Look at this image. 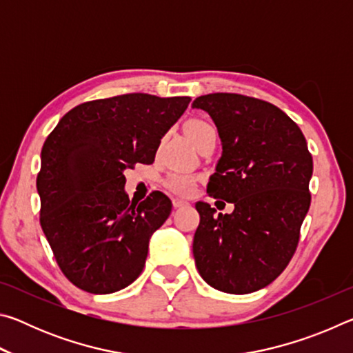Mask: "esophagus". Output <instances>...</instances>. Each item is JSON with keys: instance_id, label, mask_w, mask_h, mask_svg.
Here are the masks:
<instances>
[{"instance_id": "esophagus-1", "label": "esophagus", "mask_w": 353, "mask_h": 353, "mask_svg": "<svg viewBox=\"0 0 353 353\" xmlns=\"http://www.w3.org/2000/svg\"><path fill=\"white\" fill-rule=\"evenodd\" d=\"M172 205H174L176 208H179V207L188 205V202L185 201V199H181V198H174V199H172Z\"/></svg>"}]
</instances>
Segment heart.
<instances>
[{
	"label": "heart",
	"instance_id": "1",
	"mask_svg": "<svg viewBox=\"0 0 353 353\" xmlns=\"http://www.w3.org/2000/svg\"><path fill=\"white\" fill-rule=\"evenodd\" d=\"M185 132L190 137V140L198 146L208 134L216 132V129L208 121H204V119H191V121L187 123V126H185ZM165 183L174 193L190 194L196 187V177L187 174V172H171L166 177Z\"/></svg>",
	"mask_w": 353,
	"mask_h": 353
}]
</instances>
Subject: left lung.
Masks as SVG:
<instances>
[{
	"instance_id": "left-lung-1",
	"label": "left lung",
	"mask_w": 353,
	"mask_h": 353,
	"mask_svg": "<svg viewBox=\"0 0 353 353\" xmlns=\"http://www.w3.org/2000/svg\"><path fill=\"white\" fill-rule=\"evenodd\" d=\"M193 107L212 117L223 143L207 193L235 207L223 214L196 202V268L214 290L248 294L274 282L296 252L312 202V154L297 124L266 101L210 93Z\"/></svg>"
}]
</instances>
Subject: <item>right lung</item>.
I'll return each instance as SVG.
<instances>
[{"mask_svg": "<svg viewBox=\"0 0 353 353\" xmlns=\"http://www.w3.org/2000/svg\"><path fill=\"white\" fill-rule=\"evenodd\" d=\"M190 101L148 93L88 101L65 113L48 135L37 174L40 225L77 288L110 294L141 274L149 238L172 204L162 191L130 202L124 171L154 162L160 140Z\"/></svg>", "mask_w": 353, "mask_h": 353, "instance_id": "obj_1", "label": "right lung"}]
</instances>
